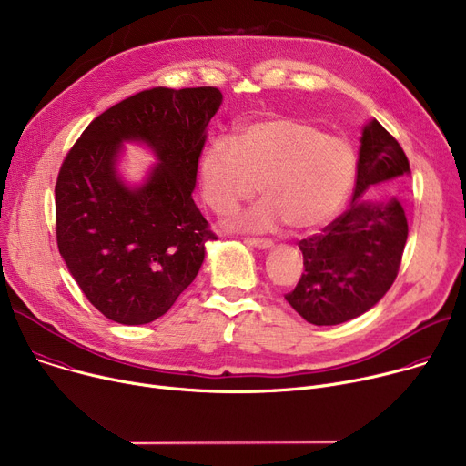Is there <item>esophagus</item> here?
Here are the masks:
<instances>
[{
  "instance_id": "34e87169",
  "label": "esophagus",
  "mask_w": 466,
  "mask_h": 466,
  "mask_svg": "<svg viewBox=\"0 0 466 466\" xmlns=\"http://www.w3.org/2000/svg\"><path fill=\"white\" fill-rule=\"evenodd\" d=\"M246 244L254 246V248H259V249L272 248V240H268V238H246Z\"/></svg>"
}]
</instances>
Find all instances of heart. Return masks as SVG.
Here are the masks:
<instances>
[{
	"instance_id": "b5f03b06",
	"label": "heart",
	"mask_w": 466,
	"mask_h": 466,
	"mask_svg": "<svg viewBox=\"0 0 466 466\" xmlns=\"http://www.w3.org/2000/svg\"><path fill=\"white\" fill-rule=\"evenodd\" d=\"M199 188L218 214L256 196L263 201L231 222L242 231H272L288 224L311 233L338 217L356 175V157L341 137L297 117L246 125L235 139L218 136L199 157Z\"/></svg>"
}]
</instances>
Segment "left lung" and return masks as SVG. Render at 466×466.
Listing matches in <instances>:
<instances>
[{
  "label": "left lung",
  "mask_w": 466,
  "mask_h": 466,
  "mask_svg": "<svg viewBox=\"0 0 466 466\" xmlns=\"http://www.w3.org/2000/svg\"><path fill=\"white\" fill-rule=\"evenodd\" d=\"M350 207L323 233L299 242L304 272L285 295L308 323L332 327L371 309L391 288L403 258L409 224L401 203H373L368 190L400 187L410 175L409 160L377 119L364 127Z\"/></svg>",
  "instance_id": "obj_1"
}]
</instances>
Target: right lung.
<instances>
[{"label": "right lung", "mask_w": 466, "mask_h": 466, "mask_svg": "<svg viewBox=\"0 0 466 466\" xmlns=\"http://www.w3.org/2000/svg\"><path fill=\"white\" fill-rule=\"evenodd\" d=\"M217 87H153L100 114L65 157L56 183V237L87 300L121 325L162 317L198 276L217 240L196 207L198 162ZM147 145L159 164L137 187L116 171L122 143Z\"/></svg>", "instance_id": "1"}]
</instances>
